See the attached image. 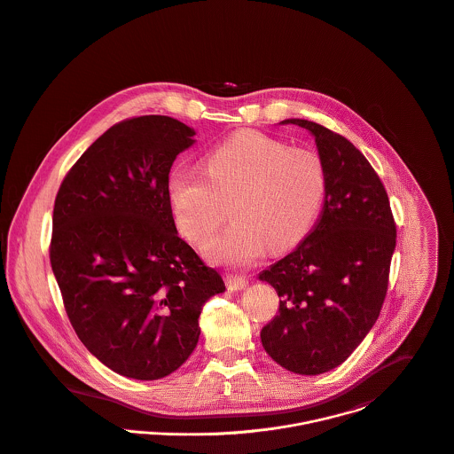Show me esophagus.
Here are the masks:
<instances>
[{"label":"esophagus","instance_id":"obj_1","mask_svg":"<svg viewBox=\"0 0 454 454\" xmlns=\"http://www.w3.org/2000/svg\"><path fill=\"white\" fill-rule=\"evenodd\" d=\"M224 280H226V287L230 289V291H242L247 284H249V280L246 278V277H242V275H226L224 277Z\"/></svg>","mask_w":454,"mask_h":454}]
</instances>
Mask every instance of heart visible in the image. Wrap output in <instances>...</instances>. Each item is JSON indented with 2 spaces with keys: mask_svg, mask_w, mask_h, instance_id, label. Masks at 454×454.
Returning <instances> with one entry per match:
<instances>
[{
  "mask_svg": "<svg viewBox=\"0 0 454 454\" xmlns=\"http://www.w3.org/2000/svg\"><path fill=\"white\" fill-rule=\"evenodd\" d=\"M328 189L323 158L305 147L246 129L215 145L203 174L176 168L167 181L168 201L182 233L205 246L231 203L233 224L210 246L212 260L246 267L265 247L286 251L312 230Z\"/></svg>",
  "mask_w": 454,
  "mask_h": 454,
  "instance_id": "1",
  "label": "heart"
}]
</instances>
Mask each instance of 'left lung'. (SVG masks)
Returning a JSON list of instances; mask_svg holds the SVG:
<instances>
[{
    "mask_svg": "<svg viewBox=\"0 0 454 454\" xmlns=\"http://www.w3.org/2000/svg\"><path fill=\"white\" fill-rule=\"evenodd\" d=\"M282 122L314 135L328 189L312 231L260 273L280 298L262 344L286 370L317 375L346 362L377 321L396 224L384 184L348 138L305 119Z\"/></svg>",
    "mask_w": 454,
    "mask_h": 454,
    "instance_id": "8db88e82",
    "label": "left lung"
}]
</instances>
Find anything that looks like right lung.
I'll return each instance as SVG.
<instances>
[{
	"label": "right lung",
	"instance_id": "1",
	"mask_svg": "<svg viewBox=\"0 0 454 454\" xmlns=\"http://www.w3.org/2000/svg\"><path fill=\"white\" fill-rule=\"evenodd\" d=\"M194 131L167 115L108 128L61 182L51 265L81 339L110 370L154 380L194 351L205 301L223 293L176 228L167 181Z\"/></svg>",
	"mask_w": 454,
	"mask_h": 454
}]
</instances>
